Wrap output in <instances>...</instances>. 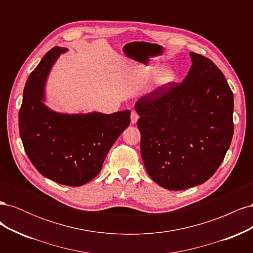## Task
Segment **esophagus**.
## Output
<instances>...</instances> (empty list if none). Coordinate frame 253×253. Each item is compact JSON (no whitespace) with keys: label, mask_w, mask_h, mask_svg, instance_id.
<instances>
[{"label":"esophagus","mask_w":253,"mask_h":253,"mask_svg":"<svg viewBox=\"0 0 253 253\" xmlns=\"http://www.w3.org/2000/svg\"><path fill=\"white\" fill-rule=\"evenodd\" d=\"M138 118H139V116H138V114H137L136 112H132L131 113V122H132L133 125L136 124L137 120H138Z\"/></svg>","instance_id":"1"}]
</instances>
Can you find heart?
<instances>
[{"instance_id": "heart-1", "label": "heart", "mask_w": 253, "mask_h": 253, "mask_svg": "<svg viewBox=\"0 0 253 253\" xmlns=\"http://www.w3.org/2000/svg\"><path fill=\"white\" fill-rule=\"evenodd\" d=\"M155 76V84L157 86H167L174 82L176 78V74L174 70L170 67H164L158 71L157 66H149L144 68L142 73L143 79L148 80Z\"/></svg>"}]
</instances>
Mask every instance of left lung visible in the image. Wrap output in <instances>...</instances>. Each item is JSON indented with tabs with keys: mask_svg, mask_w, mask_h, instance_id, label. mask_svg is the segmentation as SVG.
<instances>
[{
	"mask_svg": "<svg viewBox=\"0 0 253 253\" xmlns=\"http://www.w3.org/2000/svg\"><path fill=\"white\" fill-rule=\"evenodd\" d=\"M192 65L135 104L142 162L160 187L179 191L202 185L223 163L233 136V94L211 60L190 52Z\"/></svg>",
	"mask_w": 253,
	"mask_h": 253,
	"instance_id": "left-lung-1",
	"label": "left lung"
}]
</instances>
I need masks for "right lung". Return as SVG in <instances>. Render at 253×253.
<instances>
[{
    "label": "right lung",
    "instance_id": "1",
    "mask_svg": "<svg viewBox=\"0 0 253 253\" xmlns=\"http://www.w3.org/2000/svg\"><path fill=\"white\" fill-rule=\"evenodd\" d=\"M65 47L45 55L26 81L19 112V131L30 162L45 177L79 187L100 172L112 145L129 125L128 110L67 114L44 103L45 84L52 65Z\"/></svg>",
    "mask_w": 253,
    "mask_h": 253
}]
</instances>
